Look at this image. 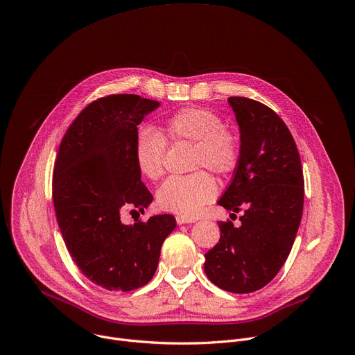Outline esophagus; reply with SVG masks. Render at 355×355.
Here are the masks:
<instances>
[{
  "label": "esophagus",
  "mask_w": 355,
  "mask_h": 355,
  "mask_svg": "<svg viewBox=\"0 0 355 355\" xmlns=\"http://www.w3.org/2000/svg\"><path fill=\"white\" fill-rule=\"evenodd\" d=\"M175 220H177V224H188V223H195V218H192V217H185V216H181V214H178V216L175 217Z\"/></svg>",
  "instance_id": "obj_1"
}]
</instances>
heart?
Instances as JSON below:
<instances>
[{
	"instance_id": "obj_1",
	"label": "heart",
	"mask_w": 355,
	"mask_h": 355,
	"mask_svg": "<svg viewBox=\"0 0 355 355\" xmlns=\"http://www.w3.org/2000/svg\"><path fill=\"white\" fill-rule=\"evenodd\" d=\"M167 141L192 145L189 168L195 173L167 180L157 191L162 209L185 217L196 216L217 192L214 178H230L240 164V141L224 127L223 118L209 108L187 107L164 121L163 134L153 128H141L135 138L134 159L142 175L159 180L164 174Z\"/></svg>"
}]
</instances>
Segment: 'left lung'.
<instances>
[{
	"label": "left lung",
	"instance_id": "1",
	"mask_svg": "<svg viewBox=\"0 0 355 355\" xmlns=\"http://www.w3.org/2000/svg\"><path fill=\"white\" fill-rule=\"evenodd\" d=\"M228 104L240 127L241 157L217 203L244 213L240 227L218 221L220 240L205 255V273L221 290L247 294L273 280L290 255L304 175L294 138L273 110L247 97H228Z\"/></svg>",
	"mask_w": 355,
	"mask_h": 355
}]
</instances>
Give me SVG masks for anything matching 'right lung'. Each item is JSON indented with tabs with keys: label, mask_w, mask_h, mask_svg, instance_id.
Masks as SVG:
<instances>
[{
	"label": "right lung",
	"mask_w": 355,
	"mask_h": 355,
	"mask_svg": "<svg viewBox=\"0 0 355 355\" xmlns=\"http://www.w3.org/2000/svg\"><path fill=\"white\" fill-rule=\"evenodd\" d=\"M160 105L138 94L90 103L64 135L53 200L64 243L80 272L110 291H131L156 273L160 250L177 223L171 214L124 224L121 207L144 211L153 200L141 181L134 146L138 125Z\"/></svg>",
	"instance_id": "obj_1"
}]
</instances>
